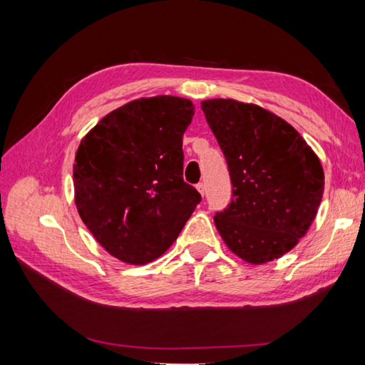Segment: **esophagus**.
Returning <instances> with one entry per match:
<instances>
[{
    "mask_svg": "<svg viewBox=\"0 0 365 365\" xmlns=\"http://www.w3.org/2000/svg\"><path fill=\"white\" fill-rule=\"evenodd\" d=\"M197 191L200 192V195H205V185L202 183V182H200V183H197Z\"/></svg>",
    "mask_w": 365,
    "mask_h": 365,
    "instance_id": "obj_1",
    "label": "esophagus"
}]
</instances>
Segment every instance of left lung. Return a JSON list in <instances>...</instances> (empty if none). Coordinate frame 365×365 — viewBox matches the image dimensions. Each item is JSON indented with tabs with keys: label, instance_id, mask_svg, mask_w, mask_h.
I'll return each mask as SVG.
<instances>
[{
	"label": "left lung",
	"instance_id": "obj_1",
	"mask_svg": "<svg viewBox=\"0 0 365 365\" xmlns=\"http://www.w3.org/2000/svg\"><path fill=\"white\" fill-rule=\"evenodd\" d=\"M226 157L232 199L215 224L232 252L250 263L282 257L315 220L324 190L320 160L290 123L252 103L202 102Z\"/></svg>",
	"mask_w": 365,
	"mask_h": 365
}]
</instances>
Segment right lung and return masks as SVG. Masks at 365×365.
I'll return each mask as SVG.
<instances>
[{"instance_id":"right-lung-1","label":"right lung","mask_w":365,"mask_h":365,"mask_svg":"<svg viewBox=\"0 0 365 365\" xmlns=\"http://www.w3.org/2000/svg\"><path fill=\"white\" fill-rule=\"evenodd\" d=\"M187 98L157 96L123 105L84 136L73 165L75 202L105 250L143 265L174 243L200 202L183 180Z\"/></svg>"}]
</instances>
